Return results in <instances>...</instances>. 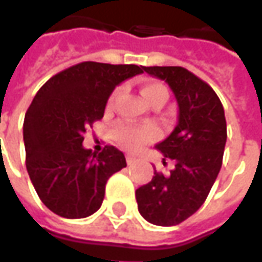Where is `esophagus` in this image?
<instances>
[{"label":"esophagus","instance_id":"obj_1","mask_svg":"<svg viewBox=\"0 0 262 262\" xmlns=\"http://www.w3.org/2000/svg\"><path fill=\"white\" fill-rule=\"evenodd\" d=\"M126 162H127V165H133V164L136 162V158L132 157V155H127V157H126Z\"/></svg>","mask_w":262,"mask_h":262}]
</instances>
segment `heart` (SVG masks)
Segmentation results:
<instances>
[{
  "instance_id": "b5f03b06",
  "label": "heart",
  "mask_w": 262,
  "mask_h": 262,
  "mask_svg": "<svg viewBox=\"0 0 262 262\" xmlns=\"http://www.w3.org/2000/svg\"><path fill=\"white\" fill-rule=\"evenodd\" d=\"M119 95V90L113 91L110 95L107 105L112 107ZM142 95L149 104L165 103L168 100V90L159 82H146L142 86ZM114 140L126 150L135 152L143 145L155 140L158 138V130L149 124H130V123H120L113 129Z\"/></svg>"
}]
</instances>
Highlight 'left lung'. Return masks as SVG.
Segmentation results:
<instances>
[{
  "mask_svg": "<svg viewBox=\"0 0 262 262\" xmlns=\"http://www.w3.org/2000/svg\"><path fill=\"white\" fill-rule=\"evenodd\" d=\"M164 79L178 103V123L157 145L176 168L165 177L154 172L148 184L136 190L139 213L149 223L174 226L204 203L221 171L226 143L225 110L217 94L203 79L183 67H143Z\"/></svg>",
  "mask_w": 262,
  "mask_h": 262,
  "instance_id": "8db88e82",
  "label": "left lung"
}]
</instances>
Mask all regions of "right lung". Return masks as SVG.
Masks as SVG:
<instances>
[{"instance_id": "add662e5", "label": "right lung", "mask_w": 262, "mask_h": 262, "mask_svg": "<svg viewBox=\"0 0 262 262\" xmlns=\"http://www.w3.org/2000/svg\"><path fill=\"white\" fill-rule=\"evenodd\" d=\"M143 72L138 65L81 62L60 71L34 95L24 117L26 167L43 204L67 219L91 216L107 180L126 167L122 150L82 146L86 127L101 120L116 85Z\"/></svg>"}]
</instances>
